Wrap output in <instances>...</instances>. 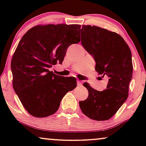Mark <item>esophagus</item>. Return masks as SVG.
<instances>
[{"label": "esophagus", "instance_id": "obj_1", "mask_svg": "<svg viewBox=\"0 0 146 146\" xmlns=\"http://www.w3.org/2000/svg\"><path fill=\"white\" fill-rule=\"evenodd\" d=\"M77 84H78V86H82V82L80 81V80H78V81H77Z\"/></svg>", "mask_w": 146, "mask_h": 146}]
</instances>
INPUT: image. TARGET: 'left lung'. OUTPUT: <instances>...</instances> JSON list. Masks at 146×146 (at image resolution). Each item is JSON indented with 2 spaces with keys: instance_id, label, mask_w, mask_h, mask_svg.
<instances>
[{
  "instance_id": "left-lung-1",
  "label": "left lung",
  "mask_w": 146,
  "mask_h": 146,
  "mask_svg": "<svg viewBox=\"0 0 146 146\" xmlns=\"http://www.w3.org/2000/svg\"><path fill=\"white\" fill-rule=\"evenodd\" d=\"M82 44L95 58V71L109 78L103 91L84 83L88 97L79 102L82 113L96 121L108 120L117 113L128 97L133 66L132 54L123 38L113 31L91 25H82Z\"/></svg>"
}]
</instances>
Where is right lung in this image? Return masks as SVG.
<instances>
[{
  "label": "right lung",
  "mask_w": 146,
  "mask_h": 146,
  "mask_svg": "<svg viewBox=\"0 0 146 146\" xmlns=\"http://www.w3.org/2000/svg\"><path fill=\"white\" fill-rule=\"evenodd\" d=\"M80 25H39L28 30L13 55V87L33 117L54 114L62 99L77 86L74 77H62L48 68L64 60L66 49L80 42Z\"/></svg>",
  "instance_id": "1"
}]
</instances>
